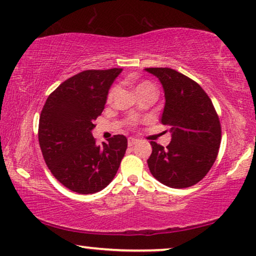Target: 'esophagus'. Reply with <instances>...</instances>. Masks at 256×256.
<instances>
[{
  "label": "esophagus",
  "mask_w": 256,
  "mask_h": 256,
  "mask_svg": "<svg viewBox=\"0 0 256 256\" xmlns=\"http://www.w3.org/2000/svg\"><path fill=\"white\" fill-rule=\"evenodd\" d=\"M136 139H134V138H128V146H133V145H136Z\"/></svg>",
  "instance_id": "esophagus-1"
}]
</instances>
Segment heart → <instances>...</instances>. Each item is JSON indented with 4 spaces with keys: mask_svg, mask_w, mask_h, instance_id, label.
<instances>
[{
    "mask_svg": "<svg viewBox=\"0 0 256 256\" xmlns=\"http://www.w3.org/2000/svg\"><path fill=\"white\" fill-rule=\"evenodd\" d=\"M117 88L114 87L109 92V94H108V102H110L111 100H112V97L114 95V92H116ZM154 92L156 94V87L150 84V82L148 81H142V82H139L138 84L136 86L134 87V92L136 95H139V94H142V92Z\"/></svg>",
    "mask_w": 256,
    "mask_h": 256,
    "instance_id": "b5f03b06",
    "label": "heart"
}]
</instances>
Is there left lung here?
Listing matches in <instances>:
<instances>
[{"instance_id":"left-lung-1","label":"left lung","mask_w":256,"mask_h":256,"mask_svg":"<svg viewBox=\"0 0 256 256\" xmlns=\"http://www.w3.org/2000/svg\"><path fill=\"white\" fill-rule=\"evenodd\" d=\"M159 78L164 92L160 122L169 126L167 147L150 142L147 160L152 175L170 188H188L200 182L214 164L222 128L210 97L198 84L172 68H145Z\"/></svg>"}]
</instances>
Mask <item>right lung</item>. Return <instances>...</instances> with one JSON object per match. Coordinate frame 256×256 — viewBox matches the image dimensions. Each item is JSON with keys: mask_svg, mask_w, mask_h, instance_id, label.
I'll return each instance as SVG.
<instances>
[{"mask_svg": "<svg viewBox=\"0 0 256 256\" xmlns=\"http://www.w3.org/2000/svg\"><path fill=\"white\" fill-rule=\"evenodd\" d=\"M122 70L81 72L62 82L42 108L38 130L42 156L53 176L72 192H100L120 168L128 148L126 136H114L98 146L92 131Z\"/></svg>", "mask_w": 256, "mask_h": 256, "instance_id": "1", "label": "right lung"}]
</instances>
